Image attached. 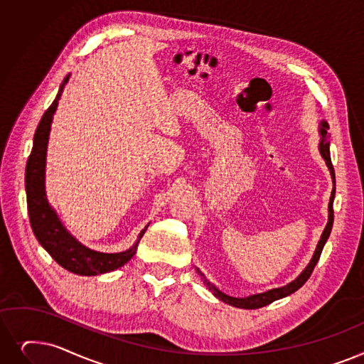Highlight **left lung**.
I'll list each match as a JSON object with an SVG mask.
<instances>
[{
  "instance_id": "left-lung-1",
  "label": "left lung",
  "mask_w": 364,
  "mask_h": 364,
  "mask_svg": "<svg viewBox=\"0 0 364 364\" xmlns=\"http://www.w3.org/2000/svg\"><path fill=\"white\" fill-rule=\"evenodd\" d=\"M327 129H328L327 122H321V124H320V134H321L320 153L324 157V161H326V164H327V166L330 169V173H331V178H333V183H336L335 181V169H333V165H331V161H330L328 132H327ZM333 199H335V187H333V191H331V196H330V202H328V221H327V226H326V229H324V232L321 235V240H320V242L317 245V250H315L309 264L306 266V269L302 274H300L294 281L287 284V286L279 287V289H274V290H269V291H264V293H260V294H252V296L241 299V297H232V296H228L225 293H221L220 290H217L213 286V284H210L207 279H203V282L207 284V287L213 291V294L215 297H218L220 300H223L225 304H229V305L236 306V308H244V309H257V308H262V306H266V305L272 304L274 300H278L281 297H286V296L294 293L296 290H299L309 279L315 264H317L318 260H320L321 251L324 248L326 241L328 240L330 232H331V226H333ZM199 275L203 277L200 272H199Z\"/></svg>"
}]
</instances>
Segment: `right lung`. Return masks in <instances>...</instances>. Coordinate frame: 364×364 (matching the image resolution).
<instances>
[{
  "label": "right lung",
  "instance_id": "right-lung-1",
  "mask_svg": "<svg viewBox=\"0 0 364 364\" xmlns=\"http://www.w3.org/2000/svg\"><path fill=\"white\" fill-rule=\"evenodd\" d=\"M68 82V77L64 80V85ZM62 85V86H64ZM56 95V100L52 105L46 109L43 114L37 131L34 135V144L26 162L25 171V188H26V203L29 223L33 228L36 238L41 244V247L49 252L64 269L77 274V275H98L109 271H114L117 267L129 262L136 251V245L147 226L141 230L139 238L135 245L123 252H114V255H107V252L93 251L75 241L73 236L60 225L56 213L50 208L49 202L46 198L44 191V168H46V150L47 141H49L50 124L58 107V101L60 98V92Z\"/></svg>",
  "mask_w": 364,
  "mask_h": 364
}]
</instances>
